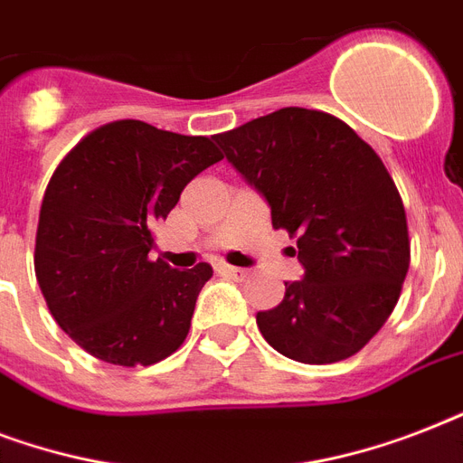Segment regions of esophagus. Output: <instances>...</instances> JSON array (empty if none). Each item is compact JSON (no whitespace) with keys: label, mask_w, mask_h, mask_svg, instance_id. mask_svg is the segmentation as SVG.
<instances>
[{"label":"esophagus","mask_w":463,"mask_h":463,"mask_svg":"<svg viewBox=\"0 0 463 463\" xmlns=\"http://www.w3.org/2000/svg\"><path fill=\"white\" fill-rule=\"evenodd\" d=\"M221 271H223L225 276H232V279H247V274H250V271H247V269L228 267V264H223V267H221Z\"/></svg>","instance_id":"34e87169"}]
</instances>
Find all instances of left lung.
I'll return each mask as SVG.
<instances>
[{"mask_svg": "<svg viewBox=\"0 0 463 463\" xmlns=\"http://www.w3.org/2000/svg\"><path fill=\"white\" fill-rule=\"evenodd\" d=\"M213 139L267 199L274 228L298 238L290 254L305 276L257 312L261 336L307 365L355 355L396 307L411 261L406 211L382 158L345 122L305 108Z\"/></svg>", "mask_w": 463, "mask_h": 463, "instance_id": "left-lung-1", "label": "left lung"}]
</instances>
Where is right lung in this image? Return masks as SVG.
Listing matches in <instances>:
<instances>
[{
  "instance_id": "right-lung-1",
  "label": "right lung",
  "mask_w": 463,
  "mask_h": 463,
  "mask_svg": "<svg viewBox=\"0 0 463 463\" xmlns=\"http://www.w3.org/2000/svg\"><path fill=\"white\" fill-rule=\"evenodd\" d=\"M221 158L209 137L118 119L57 165L40 206L35 279L54 322L93 358L146 367L187 338L213 269L177 271L148 252L187 182Z\"/></svg>"
}]
</instances>
